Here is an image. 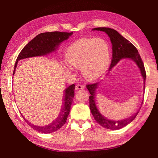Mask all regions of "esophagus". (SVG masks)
Wrapping results in <instances>:
<instances>
[{
  "instance_id": "1",
  "label": "esophagus",
  "mask_w": 158,
  "mask_h": 158,
  "mask_svg": "<svg viewBox=\"0 0 158 158\" xmlns=\"http://www.w3.org/2000/svg\"><path fill=\"white\" fill-rule=\"evenodd\" d=\"M84 86L83 85H82V84H78V85H76V87H75V89L76 90H78V89H84Z\"/></svg>"
}]
</instances>
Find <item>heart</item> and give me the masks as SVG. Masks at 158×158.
I'll use <instances>...</instances> for the list:
<instances>
[{"label":"heart","instance_id":"heart-1","mask_svg":"<svg viewBox=\"0 0 158 158\" xmlns=\"http://www.w3.org/2000/svg\"><path fill=\"white\" fill-rule=\"evenodd\" d=\"M111 58L107 43L103 39H84L70 45L66 52V63L80 68L85 77L98 79L106 73Z\"/></svg>","mask_w":158,"mask_h":158}]
</instances>
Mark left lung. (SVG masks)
I'll return each mask as SVG.
<instances>
[{
  "instance_id": "1",
  "label": "left lung",
  "mask_w": 158,
  "mask_h": 158,
  "mask_svg": "<svg viewBox=\"0 0 158 158\" xmlns=\"http://www.w3.org/2000/svg\"><path fill=\"white\" fill-rule=\"evenodd\" d=\"M92 30L105 31L110 37V40H111L112 44L113 53L111 63V64H110L109 70L111 69L121 59H131L135 61L138 67H139L141 72V74L142 76L143 79H144V87L145 88V82L146 77V70L144 63H143L140 55L138 53V51L136 49V47L132 44L128 40L125 39V37H123L118 31L113 29H111V28L95 27ZM98 84L99 82L87 84L86 85V88L91 94L89 97V109L95 120L103 128L111 129V130H118V129L125 127V126L128 125L129 123H131L136 118L138 113V111L132 117L126 118L125 120L118 121L109 120V119L102 116V114H101V113L98 111L95 102V92Z\"/></svg>"
}]
</instances>
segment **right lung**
Here are the masks:
<instances>
[{
    "mask_svg": "<svg viewBox=\"0 0 158 158\" xmlns=\"http://www.w3.org/2000/svg\"><path fill=\"white\" fill-rule=\"evenodd\" d=\"M73 32L67 33L52 31L41 33L38 34L23 47L22 50L20 51V54L18 55L15 63V65H14L13 75L14 74V73H15L17 63L19 60L29 58V57L32 56L46 55L47 54L49 53V52L55 51L60 43L67 40L70 35H73ZM74 88L75 85L72 84L66 89L64 99V111L62 110V112H64V113H60V116L55 122L51 123L49 126L41 127L33 125L27 121H26V122L28 124V125H30L31 127L37 131L38 132L45 134L51 133L58 131L59 129H60L64 125L66 120H67V117L70 111L71 104L73 103V98L74 96ZM22 116L23 119L26 120L22 114Z\"/></svg>",
    "mask_w": 158,
    "mask_h": 158,
    "instance_id": "obj_1",
    "label": "right lung"
}]
</instances>
